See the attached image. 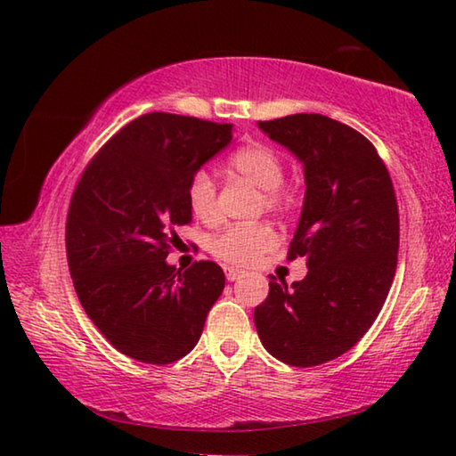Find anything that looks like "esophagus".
I'll return each mask as SVG.
<instances>
[{
	"label": "esophagus",
	"mask_w": 456,
	"mask_h": 456,
	"mask_svg": "<svg viewBox=\"0 0 456 456\" xmlns=\"http://www.w3.org/2000/svg\"><path fill=\"white\" fill-rule=\"evenodd\" d=\"M225 275H227L229 281H237V280H241V277H245L247 273L241 272V269H237V267H225Z\"/></svg>",
	"instance_id": "34e87169"
}]
</instances>
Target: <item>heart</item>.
I'll use <instances>...</instances> for the list:
<instances>
[{
	"label": "heart",
	"mask_w": 456,
	"mask_h": 456,
	"mask_svg": "<svg viewBox=\"0 0 456 456\" xmlns=\"http://www.w3.org/2000/svg\"><path fill=\"white\" fill-rule=\"evenodd\" d=\"M229 167L241 176L261 189L259 209L272 213H281L289 207L291 199L281 189L283 183V163L272 146L265 144H247L233 152L229 159ZM187 200L191 213L199 221L215 223L219 221L217 187L213 176L207 171H197L191 176ZM277 241L275 231L267 223H251V225H233L215 235L209 243V249L215 257L235 265H251L273 249Z\"/></svg>",
	"instance_id": "heart-1"
}]
</instances>
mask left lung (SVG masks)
Returning <instances> with one entry per match:
<instances>
[{"label": "left lung", "mask_w": 456, "mask_h": 456, "mask_svg": "<svg viewBox=\"0 0 456 456\" xmlns=\"http://www.w3.org/2000/svg\"><path fill=\"white\" fill-rule=\"evenodd\" d=\"M304 165L305 197L289 259L305 257L302 281L269 275L253 320L264 348L310 368L348 352L380 314L396 273L398 205L388 168L358 130L323 114L257 122Z\"/></svg>", "instance_id": "1"}]
</instances>
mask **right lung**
Masks as SVG:
<instances>
[{
  "label": "right lung",
  "mask_w": 456,
  "mask_h": 456,
  "mask_svg": "<svg viewBox=\"0 0 456 456\" xmlns=\"http://www.w3.org/2000/svg\"><path fill=\"white\" fill-rule=\"evenodd\" d=\"M233 138V126L168 112L122 126L84 168L66 221L78 299L114 348L171 364L195 348L225 288L215 261L167 264L176 227L192 219L191 176Z\"/></svg>",
  "instance_id": "1"
}]
</instances>
